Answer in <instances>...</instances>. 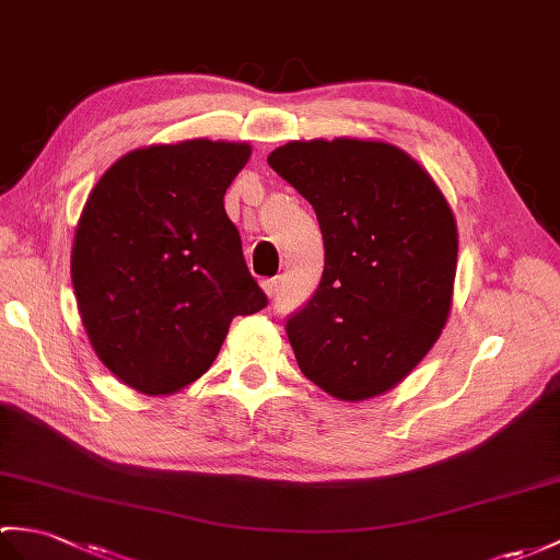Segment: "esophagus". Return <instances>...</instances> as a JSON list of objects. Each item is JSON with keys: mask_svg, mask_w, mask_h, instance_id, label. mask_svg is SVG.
<instances>
[{"mask_svg": "<svg viewBox=\"0 0 560 560\" xmlns=\"http://www.w3.org/2000/svg\"><path fill=\"white\" fill-rule=\"evenodd\" d=\"M262 291L271 298V295H277V291H279V279H265L262 281Z\"/></svg>", "mask_w": 560, "mask_h": 560, "instance_id": "34e87169", "label": "esophagus"}]
</instances>
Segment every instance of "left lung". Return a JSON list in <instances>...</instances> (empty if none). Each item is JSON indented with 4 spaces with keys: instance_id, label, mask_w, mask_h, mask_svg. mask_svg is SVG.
Masks as SVG:
<instances>
[{
    "instance_id": "left-lung-1",
    "label": "left lung",
    "mask_w": 560,
    "mask_h": 560,
    "mask_svg": "<svg viewBox=\"0 0 560 560\" xmlns=\"http://www.w3.org/2000/svg\"><path fill=\"white\" fill-rule=\"evenodd\" d=\"M324 238L315 295L285 322L298 368L339 400L394 388L448 319L458 231L424 168L388 142L293 140L267 158Z\"/></svg>"
}]
</instances>
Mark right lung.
Here are the masks:
<instances>
[{
  "label": "right lung",
  "instance_id": "obj_1",
  "mask_svg": "<svg viewBox=\"0 0 560 560\" xmlns=\"http://www.w3.org/2000/svg\"><path fill=\"white\" fill-rule=\"evenodd\" d=\"M248 160L245 142L150 145L88 195L71 250L78 312L97 358L140 394L200 380L231 319L267 305L224 210Z\"/></svg>",
  "mask_w": 560,
  "mask_h": 560
}]
</instances>
